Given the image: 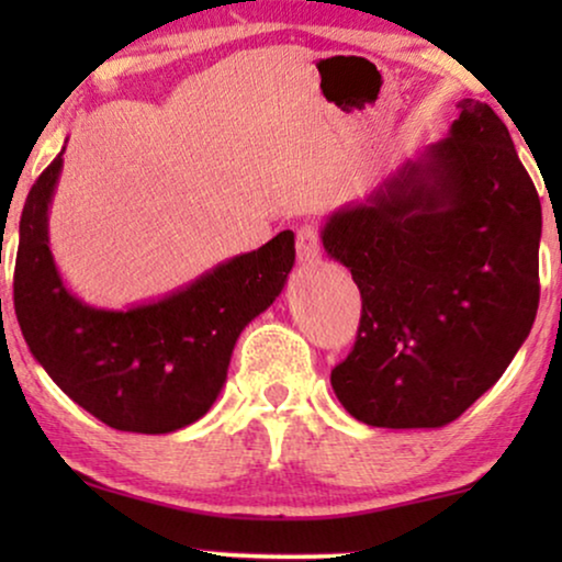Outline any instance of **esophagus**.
I'll use <instances>...</instances> for the list:
<instances>
[{
  "mask_svg": "<svg viewBox=\"0 0 562 562\" xmlns=\"http://www.w3.org/2000/svg\"><path fill=\"white\" fill-rule=\"evenodd\" d=\"M296 256L299 263L314 266L322 258V240L317 225H302L296 229Z\"/></svg>",
  "mask_w": 562,
  "mask_h": 562,
  "instance_id": "1",
  "label": "esophagus"
}]
</instances>
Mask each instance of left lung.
I'll use <instances>...</instances> for the list:
<instances>
[{"mask_svg":"<svg viewBox=\"0 0 562 562\" xmlns=\"http://www.w3.org/2000/svg\"><path fill=\"white\" fill-rule=\"evenodd\" d=\"M322 227L363 312L333 389L371 427H442L502 379L540 304L542 206L488 104Z\"/></svg>","mask_w":562,"mask_h":562,"instance_id":"left-lung-1","label":"left lung"}]
</instances>
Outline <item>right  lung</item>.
<instances>
[{
	"mask_svg": "<svg viewBox=\"0 0 562 562\" xmlns=\"http://www.w3.org/2000/svg\"><path fill=\"white\" fill-rule=\"evenodd\" d=\"M64 150L37 176L20 220L14 314L30 352L81 409L122 432L166 435L202 419L227 381L237 337L281 294L294 233L214 266L130 310H97L66 289L48 245Z\"/></svg>",
	"mask_w": 562,
	"mask_h": 562,
	"instance_id": "1",
	"label": "right lung"
}]
</instances>
